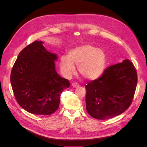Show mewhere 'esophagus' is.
<instances>
[{
	"label": "esophagus",
	"mask_w": 147,
	"mask_h": 147,
	"mask_svg": "<svg viewBox=\"0 0 147 147\" xmlns=\"http://www.w3.org/2000/svg\"><path fill=\"white\" fill-rule=\"evenodd\" d=\"M72 86L74 87V88H78V87H79V84L77 83H76V82H75V83H73L72 84Z\"/></svg>",
	"instance_id": "34e87169"
}]
</instances>
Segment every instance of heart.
<instances>
[{
	"label": "heart",
	"mask_w": 147,
	"mask_h": 147,
	"mask_svg": "<svg viewBox=\"0 0 147 147\" xmlns=\"http://www.w3.org/2000/svg\"><path fill=\"white\" fill-rule=\"evenodd\" d=\"M78 65L80 74L89 80L99 78L103 74L107 64L104 51L90 43L75 47L69 51L67 56L61 57L59 65L62 74L69 78L76 72Z\"/></svg>",
	"instance_id": "heart-1"
}]
</instances>
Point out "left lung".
Listing matches in <instances>:
<instances>
[{
  "instance_id": "obj_1",
  "label": "left lung",
  "mask_w": 147,
  "mask_h": 147,
  "mask_svg": "<svg viewBox=\"0 0 147 147\" xmlns=\"http://www.w3.org/2000/svg\"><path fill=\"white\" fill-rule=\"evenodd\" d=\"M137 83V71L129 59L109 66L100 77L85 86L88 113L97 119L121 114L131 104Z\"/></svg>"
}]
</instances>
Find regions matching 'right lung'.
I'll list each match as a JSON object with an SVG mask.
<instances>
[{"mask_svg":"<svg viewBox=\"0 0 147 147\" xmlns=\"http://www.w3.org/2000/svg\"><path fill=\"white\" fill-rule=\"evenodd\" d=\"M42 41L26 47L17 57L10 82L15 99L27 112L50 115L59 108L61 93L70 86L56 72L57 56L47 51Z\"/></svg>","mask_w":147,"mask_h":147,"instance_id":"obj_1","label":"right lung"}]
</instances>
